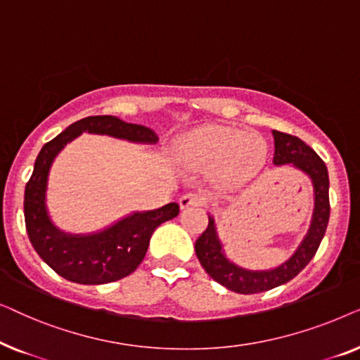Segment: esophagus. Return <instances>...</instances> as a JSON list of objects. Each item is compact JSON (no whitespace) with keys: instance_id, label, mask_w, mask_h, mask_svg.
<instances>
[{"instance_id":"obj_1","label":"esophagus","mask_w":360,"mask_h":360,"mask_svg":"<svg viewBox=\"0 0 360 360\" xmlns=\"http://www.w3.org/2000/svg\"><path fill=\"white\" fill-rule=\"evenodd\" d=\"M179 203L181 210H186V208H191V206H203L206 205V200L198 193H185L180 198Z\"/></svg>"}]
</instances>
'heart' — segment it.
Listing matches in <instances>:
<instances>
[{
	"label": "heart",
	"mask_w": 360,
	"mask_h": 360,
	"mask_svg": "<svg viewBox=\"0 0 360 360\" xmlns=\"http://www.w3.org/2000/svg\"><path fill=\"white\" fill-rule=\"evenodd\" d=\"M265 141L255 132L229 126H203L179 142L180 159L201 172H214L223 185L238 186L262 169Z\"/></svg>",
	"instance_id": "1"
}]
</instances>
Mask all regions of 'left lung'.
Instances as JSON below:
<instances>
[{"label":"left lung","mask_w":360,"mask_h":360,"mask_svg":"<svg viewBox=\"0 0 360 360\" xmlns=\"http://www.w3.org/2000/svg\"><path fill=\"white\" fill-rule=\"evenodd\" d=\"M275 165H292L309 176L314 188V210L308 233L292 257L270 270H248L226 257L223 244L218 238L214 218L208 214V228L196 239L195 252L206 274L231 292L252 295L283 285L302 272L314 257L326 233L329 221V176L326 164L311 147L298 137L274 131Z\"/></svg>","instance_id":"obj_1"}]
</instances>
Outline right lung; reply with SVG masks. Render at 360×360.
<instances>
[{"label": "right lung", "mask_w": 360, "mask_h": 360, "mask_svg": "<svg viewBox=\"0 0 360 360\" xmlns=\"http://www.w3.org/2000/svg\"><path fill=\"white\" fill-rule=\"evenodd\" d=\"M82 132L106 134L139 144H155L152 129L131 124L116 116H88L73 122L39 152L24 191V219L32 248L44 262L70 282L82 285L111 283L139 267L157 226L174 219L180 206L169 203L152 211H137L110 228L93 234L63 233L51 221L46 206L49 170L58 152Z\"/></svg>", "instance_id": "right-lung-1"}]
</instances>
